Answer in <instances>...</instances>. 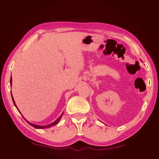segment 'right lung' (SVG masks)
<instances>
[{
  "mask_svg": "<svg viewBox=\"0 0 159 159\" xmlns=\"http://www.w3.org/2000/svg\"><path fill=\"white\" fill-rule=\"evenodd\" d=\"M11 80H12V79H11V78H10V85L11 86ZM11 99H12V101H13V103H14V106H15V107L17 108V110H18L19 111V109H18V108H17V106H16V103H15V102H14V98H13V97H12V94H11ZM19 112H20V111H19ZM20 113H21V112H20ZM62 114H63V112L61 114V115H60V116L57 118V119L55 121V122H52V123H51V124H49V125H45V126H41V125H34V124H32V123H30V122H28V120H26L25 119V118L24 117V116H23L22 115V114H21V115L23 116V117L24 118V120L26 121V122L29 124L30 125H31L32 126H33V127H34V128H36V129H46V128H49V127H51V126H54V125H57V123L59 122V121L60 120V119H61V117H62Z\"/></svg>",
  "mask_w": 159,
  "mask_h": 159,
  "instance_id": "obj_1",
  "label": "right lung"
}]
</instances>
